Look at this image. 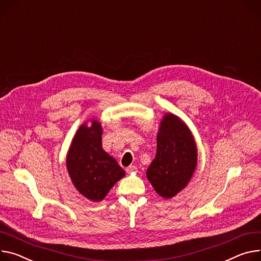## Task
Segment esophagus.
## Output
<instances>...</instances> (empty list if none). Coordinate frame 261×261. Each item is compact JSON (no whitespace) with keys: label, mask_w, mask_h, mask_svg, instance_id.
<instances>
[{"label":"esophagus","mask_w":261,"mask_h":261,"mask_svg":"<svg viewBox=\"0 0 261 261\" xmlns=\"http://www.w3.org/2000/svg\"><path fill=\"white\" fill-rule=\"evenodd\" d=\"M125 171H126L127 173L135 172V171H137V167H136L135 165H130V166H128V167L125 169Z\"/></svg>","instance_id":"1"}]
</instances>
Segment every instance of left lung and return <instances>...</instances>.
Listing matches in <instances>:
<instances>
[{
    "instance_id": "obj_1",
    "label": "left lung",
    "mask_w": 261,
    "mask_h": 261,
    "mask_svg": "<svg viewBox=\"0 0 261 261\" xmlns=\"http://www.w3.org/2000/svg\"><path fill=\"white\" fill-rule=\"evenodd\" d=\"M197 161L194 139L178 117L166 114L156 137V153L146 175L154 190L170 198L190 181Z\"/></svg>"
}]
</instances>
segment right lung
Masks as SVG:
<instances>
[{
	"mask_svg": "<svg viewBox=\"0 0 261 261\" xmlns=\"http://www.w3.org/2000/svg\"><path fill=\"white\" fill-rule=\"evenodd\" d=\"M102 128L96 120L90 127L80 126L73 138L67 156V167L76 189L98 202L125 175L116 160L102 149Z\"/></svg>",
	"mask_w": 261,
	"mask_h": 261,
	"instance_id": "obj_1",
	"label": "right lung"
}]
</instances>
